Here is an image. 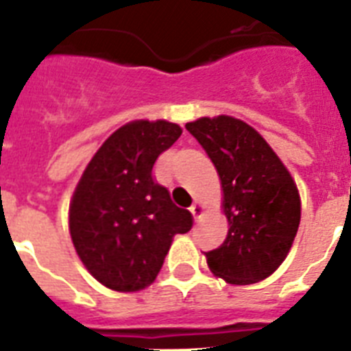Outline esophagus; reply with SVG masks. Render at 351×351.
<instances>
[{
    "mask_svg": "<svg viewBox=\"0 0 351 351\" xmlns=\"http://www.w3.org/2000/svg\"><path fill=\"white\" fill-rule=\"evenodd\" d=\"M191 213H193V217H195V220H198L200 219V215L204 213V206L200 202H195L191 206Z\"/></svg>",
    "mask_w": 351,
    "mask_h": 351,
    "instance_id": "esophagus-1",
    "label": "esophagus"
}]
</instances>
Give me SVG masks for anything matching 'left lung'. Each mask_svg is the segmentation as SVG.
Returning <instances> with one entry per match:
<instances>
[{
  "label": "left lung",
  "instance_id": "8db88e82",
  "mask_svg": "<svg viewBox=\"0 0 351 351\" xmlns=\"http://www.w3.org/2000/svg\"><path fill=\"white\" fill-rule=\"evenodd\" d=\"M217 167L224 191L228 237L208 251L209 269L230 284H255L277 269L300 222L293 178L264 138L233 117L186 123Z\"/></svg>",
  "mask_w": 351,
  "mask_h": 351
}]
</instances>
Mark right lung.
I'll return each instance as SVG.
<instances>
[{"label": "right lung", "instance_id": "right-lung-1", "mask_svg": "<svg viewBox=\"0 0 351 351\" xmlns=\"http://www.w3.org/2000/svg\"><path fill=\"white\" fill-rule=\"evenodd\" d=\"M165 120H134L96 151L74 189L69 231L93 277L114 291H140L154 282L173 237L193 217L176 208L153 176V165L180 138Z\"/></svg>", "mask_w": 351, "mask_h": 351}]
</instances>
